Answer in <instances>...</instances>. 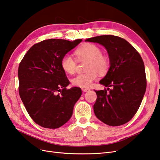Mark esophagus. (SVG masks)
Listing matches in <instances>:
<instances>
[{
	"label": "esophagus",
	"instance_id": "obj_1",
	"mask_svg": "<svg viewBox=\"0 0 160 160\" xmlns=\"http://www.w3.org/2000/svg\"><path fill=\"white\" fill-rule=\"evenodd\" d=\"M82 91H83V92H86V91H89V89L88 88H82Z\"/></svg>",
	"mask_w": 160,
	"mask_h": 160
}]
</instances>
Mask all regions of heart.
I'll list each match as a JSON object with an SVG mask.
<instances>
[{
    "instance_id": "heart-1",
    "label": "heart",
    "mask_w": 160,
    "mask_h": 160,
    "mask_svg": "<svg viewBox=\"0 0 160 160\" xmlns=\"http://www.w3.org/2000/svg\"><path fill=\"white\" fill-rule=\"evenodd\" d=\"M79 59L88 60L85 73L76 75L72 79V84L79 88H88L95 80L98 72L99 75H104L108 72L109 67L108 58L101 54L100 48L93 43H86L79 47L75 51ZM77 62L72 56L69 53L62 57L61 65L62 70L68 74H73L76 69Z\"/></svg>"
}]
</instances>
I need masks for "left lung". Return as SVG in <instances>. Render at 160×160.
Segmentation results:
<instances>
[{
  "mask_svg": "<svg viewBox=\"0 0 160 160\" xmlns=\"http://www.w3.org/2000/svg\"><path fill=\"white\" fill-rule=\"evenodd\" d=\"M98 42L108 51L110 67L99 83L112 88L95 91V115L110 126L128 123L138 111L146 90L144 63L139 53L124 38L101 35L86 39Z\"/></svg>",
  "mask_w": 160,
  "mask_h": 160,
  "instance_id": "8db88e82",
  "label": "left lung"
}]
</instances>
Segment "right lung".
Here are the masks:
<instances>
[{"instance_id": "right-lung-1", "label": "right lung", "mask_w": 160, "mask_h": 160, "mask_svg": "<svg viewBox=\"0 0 160 160\" xmlns=\"http://www.w3.org/2000/svg\"><path fill=\"white\" fill-rule=\"evenodd\" d=\"M81 41H42L31 47L20 62L19 95L30 117L42 128L56 129L66 123L80 98L79 88L66 89L70 83L61 61Z\"/></svg>"}]
</instances>
